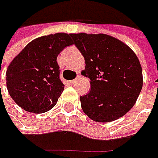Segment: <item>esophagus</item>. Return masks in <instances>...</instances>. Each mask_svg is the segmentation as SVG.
Segmentation results:
<instances>
[{"instance_id":"obj_1","label":"esophagus","mask_w":158,"mask_h":158,"mask_svg":"<svg viewBox=\"0 0 158 158\" xmlns=\"http://www.w3.org/2000/svg\"><path fill=\"white\" fill-rule=\"evenodd\" d=\"M76 81H77V79H74V80H71V81H69V82L70 84H74V83H75Z\"/></svg>"}]
</instances>
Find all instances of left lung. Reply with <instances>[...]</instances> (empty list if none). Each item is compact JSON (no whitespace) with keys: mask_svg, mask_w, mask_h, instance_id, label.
Masks as SVG:
<instances>
[{"mask_svg":"<svg viewBox=\"0 0 158 158\" xmlns=\"http://www.w3.org/2000/svg\"><path fill=\"white\" fill-rule=\"evenodd\" d=\"M85 60L82 75L91 89L80 97L82 111L98 122L122 117L134 106L143 88V70L135 53L106 34H70Z\"/></svg>","mask_w":158,"mask_h":158,"instance_id":"1","label":"left lung"}]
</instances>
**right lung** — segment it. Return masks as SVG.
Returning <instances> with one entry per match:
<instances>
[{"instance_id":"obj_1","label":"right lung","mask_w":158,"mask_h":158,"mask_svg":"<svg viewBox=\"0 0 158 158\" xmlns=\"http://www.w3.org/2000/svg\"><path fill=\"white\" fill-rule=\"evenodd\" d=\"M72 44L70 34L44 36L30 42L9 64L7 88L21 108L42 113L56 105L64 89L57 57Z\"/></svg>"}]
</instances>
